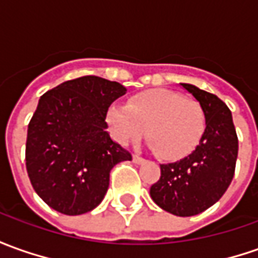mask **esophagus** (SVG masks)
<instances>
[{
  "mask_svg": "<svg viewBox=\"0 0 258 258\" xmlns=\"http://www.w3.org/2000/svg\"><path fill=\"white\" fill-rule=\"evenodd\" d=\"M133 161H134L136 164H143L145 159H144L143 157H140V155H137V154H134V155H133Z\"/></svg>",
  "mask_w": 258,
  "mask_h": 258,
  "instance_id": "obj_1",
  "label": "esophagus"
}]
</instances>
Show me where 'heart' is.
<instances>
[{
  "label": "heart",
  "mask_w": 258,
  "mask_h": 258,
  "mask_svg": "<svg viewBox=\"0 0 258 258\" xmlns=\"http://www.w3.org/2000/svg\"><path fill=\"white\" fill-rule=\"evenodd\" d=\"M107 121L121 143L136 140L145 131L150 147L166 159L194 151L206 128L203 107L196 100L166 89L138 93L127 106H110Z\"/></svg>",
  "instance_id": "obj_1"
}]
</instances>
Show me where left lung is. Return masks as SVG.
<instances>
[{
    "mask_svg": "<svg viewBox=\"0 0 258 258\" xmlns=\"http://www.w3.org/2000/svg\"><path fill=\"white\" fill-rule=\"evenodd\" d=\"M205 110L206 128L188 157L161 165V178L150 189L152 201L175 216H195L223 196L236 168L239 140L232 111L212 93L180 83Z\"/></svg>",
    "mask_w": 258,
    "mask_h": 258,
    "instance_id": "obj_1",
    "label": "left lung"
}]
</instances>
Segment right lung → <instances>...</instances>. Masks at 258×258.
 I'll return each instance as SVG.
<instances>
[{"label":"right lung","instance_id":"1","mask_svg":"<svg viewBox=\"0 0 258 258\" xmlns=\"http://www.w3.org/2000/svg\"><path fill=\"white\" fill-rule=\"evenodd\" d=\"M125 92L117 82L83 76L41 96L28 125L26 171L56 212L76 216L99 206L113 166L133 158L107 133L108 107Z\"/></svg>","mask_w":258,"mask_h":258}]
</instances>
